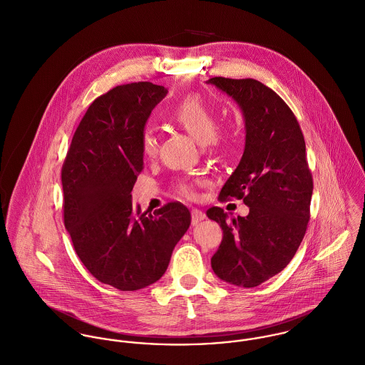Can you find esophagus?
I'll list each match as a JSON object with an SVG mask.
<instances>
[{
  "mask_svg": "<svg viewBox=\"0 0 365 365\" xmlns=\"http://www.w3.org/2000/svg\"><path fill=\"white\" fill-rule=\"evenodd\" d=\"M204 219H205V213L201 209H192L191 210V222H192V225H197V223H200Z\"/></svg>",
  "mask_w": 365,
  "mask_h": 365,
  "instance_id": "34e87169",
  "label": "esophagus"
}]
</instances>
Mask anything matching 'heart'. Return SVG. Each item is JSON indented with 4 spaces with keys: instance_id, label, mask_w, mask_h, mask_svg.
I'll return each mask as SVG.
<instances>
[{
    "instance_id": "1",
    "label": "heart",
    "mask_w": 365,
    "mask_h": 365,
    "mask_svg": "<svg viewBox=\"0 0 365 365\" xmlns=\"http://www.w3.org/2000/svg\"><path fill=\"white\" fill-rule=\"evenodd\" d=\"M217 110L209 104L200 93H190L180 98L168 110V119L184 129L198 143L219 146L226 136L217 129ZM140 152L145 158H153L157 155L158 138L156 129L146 125L139 136ZM174 190L184 198L195 197V182L192 180H178Z\"/></svg>"
}]
</instances>
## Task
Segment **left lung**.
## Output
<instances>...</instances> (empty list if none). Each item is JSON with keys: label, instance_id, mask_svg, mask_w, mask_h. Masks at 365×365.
Instances as JSON below:
<instances>
[{"label": "left lung", "instance_id": "left-lung-1", "mask_svg": "<svg viewBox=\"0 0 365 365\" xmlns=\"http://www.w3.org/2000/svg\"><path fill=\"white\" fill-rule=\"evenodd\" d=\"M243 110L245 153L219 200H243L247 216L227 219L208 209L223 239L210 259L213 272L236 287L253 288L282 271L295 256L311 219L313 178L301 126L284 100L253 78L207 81Z\"/></svg>", "mask_w": 365, "mask_h": 365}]
</instances>
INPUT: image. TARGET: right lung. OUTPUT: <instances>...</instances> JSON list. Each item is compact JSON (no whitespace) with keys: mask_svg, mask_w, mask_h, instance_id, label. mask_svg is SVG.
<instances>
[{"mask_svg":"<svg viewBox=\"0 0 365 365\" xmlns=\"http://www.w3.org/2000/svg\"><path fill=\"white\" fill-rule=\"evenodd\" d=\"M165 94L161 86L139 81L94 100L61 167L64 226L74 250L98 281L120 291L158 281L191 223L181 202L153 213L132 205L143 168L139 136Z\"/></svg>","mask_w":365,"mask_h":365,"instance_id":"1","label":"right lung"}]
</instances>
